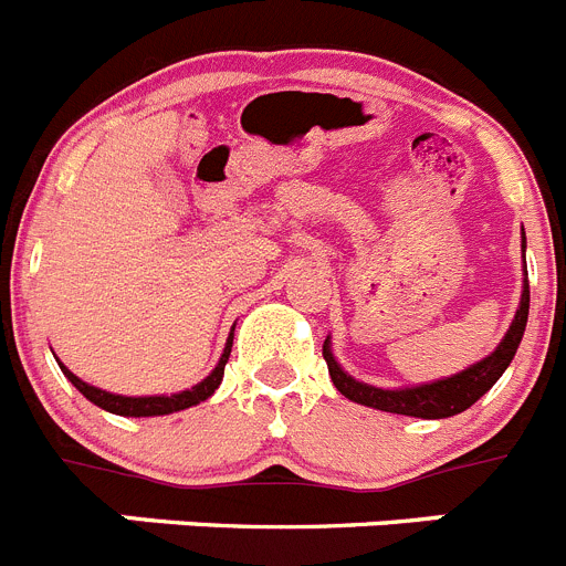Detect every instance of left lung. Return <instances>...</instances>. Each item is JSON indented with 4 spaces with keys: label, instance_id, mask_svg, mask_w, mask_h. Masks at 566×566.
Returning a JSON list of instances; mask_svg holds the SVG:
<instances>
[{
    "label": "left lung",
    "instance_id": "left-lung-1",
    "mask_svg": "<svg viewBox=\"0 0 566 566\" xmlns=\"http://www.w3.org/2000/svg\"><path fill=\"white\" fill-rule=\"evenodd\" d=\"M522 252H525V232H522ZM527 308H531V286H527L525 280V292H522V303L520 308H516V317H513L505 339L500 342V347H496L489 359L476 361L469 370L458 373V376L452 378L432 381V385L409 387V390H378V387L361 385V381L350 378L334 361V356H331L328 350V342L323 345V356L325 361H328V373L334 387L342 396L350 398V401L381 409V412L427 418V421H432V418H452V415L469 409L476 398L485 396V392L496 385V378L505 373V367L511 365L513 354H516V347H520L522 342V334H525Z\"/></svg>",
    "mask_w": 566,
    "mask_h": 566
}]
</instances>
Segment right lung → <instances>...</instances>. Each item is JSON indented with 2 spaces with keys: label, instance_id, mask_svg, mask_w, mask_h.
<instances>
[{
  "label": "right lung",
  "instance_id": "add662e5",
  "mask_svg": "<svg viewBox=\"0 0 566 566\" xmlns=\"http://www.w3.org/2000/svg\"><path fill=\"white\" fill-rule=\"evenodd\" d=\"M230 350H232V336H230V339H227L224 354H221V361H219V365H216V370H212L210 376H207L205 381H201V385L190 387V390H185V392H176V396H148V398L112 396V392L97 390V387H92V385H86V381H81V378H77L75 373L66 370L64 365H61V370H64V376L70 378L72 385H75L77 390L83 392V396L90 398L92 403H97V407H101V409H106V412L126 415V418H151V415L179 412V409H188V407H193V403L207 401V398H210L212 392L219 390L221 378H224V365H227V359H230Z\"/></svg>",
  "mask_w": 566,
  "mask_h": 566
}]
</instances>
